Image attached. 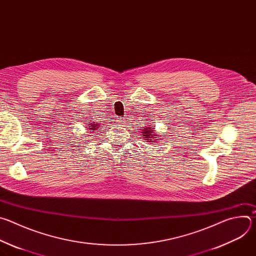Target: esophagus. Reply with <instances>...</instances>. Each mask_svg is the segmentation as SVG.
Returning <instances> with one entry per match:
<instances>
[{
  "mask_svg": "<svg viewBox=\"0 0 256 256\" xmlns=\"http://www.w3.org/2000/svg\"><path fill=\"white\" fill-rule=\"evenodd\" d=\"M116 122H118L120 126H124V118H118V120H116Z\"/></svg>",
  "mask_w": 256,
  "mask_h": 256,
  "instance_id": "34e87169",
  "label": "esophagus"
}]
</instances>
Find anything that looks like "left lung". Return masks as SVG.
Instances as JSON below:
<instances>
[{
	"instance_id": "8db88e82",
	"label": "left lung",
	"mask_w": 256,
	"mask_h": 256,
	"mask_svg": "<svg viewBox=\"0 0 256 256\" xmlns=\"http://www.w3.org/2000/svg\"><path fill=\"white\" fill-rule=\"evenodd\" d=\"M142 138L144 140V142H150V144H156L157 142H159L160 138H157L158 136L156 134L155 128L152 126H144V128H142Z\"/></svg>"
}]
</instances>
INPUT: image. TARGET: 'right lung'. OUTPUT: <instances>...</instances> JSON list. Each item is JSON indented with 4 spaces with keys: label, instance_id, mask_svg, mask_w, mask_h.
<instances>
[{
    "label": "right lung",
    "instance_id": "obj_1",
    "mask_svg": "<svg viewBox=\"0 0 256 256\" xmlns=\"http://www.w3.org/2000/svg\"><path fill=\"white\" fill-rule=\"evenodd\" d=\"M87 124H88V126H86V128H88V132H96V130H97L98 128H100V126H99V124H97V122H88Z\"/></svg>",
    "mask_w": 256,
    "mask_h": 256
}]
</instances>
